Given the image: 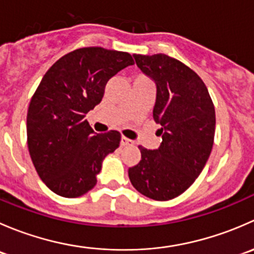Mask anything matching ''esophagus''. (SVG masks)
I'll use <instances>...</instances> for the list:
<instances>
[{
    "label": "esophagus",
    "mask_w": 254,
    "mask_h": 254,
    "mask_svg": "<svg viewBox=\"0 0 254 254\" xmlns=\"http://www.w3.org/2000/svg\"><path fill=\"white\" fill-rule=\"evenodd\" d=\"M120 143H122V146H131L134 142H132L131 140H129V139H127V137L123 136V137H122V141H120Z\"/></svg>",
    "instance_id": "34e87169"
}]
</instances>
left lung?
<instances>
[{
	"label": "left lung",
	"mask_w": 254,
	"mask_h": 254,
	"mask_svg": "<svg viewBox=\"0 0 254 254\" xmlns=\"http://www.w3.org/2000/svg\"><path fill=\"white\" fill-rule=\"evenodd\" d=\"M140 70L156 84L153 119L162 142L156 150L139 146L141 161L129 168L134 188L153 200L181 195L203 171L215 135V108L203 79L165 54L134 55Z\"/></svg>",
	"instance_id": "1"
}]
</instances>
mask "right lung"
<instances>
[{
	"label": "right lung",
	"mask_w": 254,
	"mask_h": 254,
	"mask_svg": "<svg viewBox=\"0 0 254 254\" xmlns=\"http://www.w3.org/2000/svg\"><path fill=\"white\" fill-rule=\"evenodd\" d=\"M134 65L129 53L92 47L66 54L48 70L27 114L28 148L40 179L58 195L77 198L97 183L120 132L97 134L84 119L101 103L107 82Z\"/></svg>",
	"instance_id": "right-lung-1"
}]
</instances>
